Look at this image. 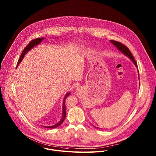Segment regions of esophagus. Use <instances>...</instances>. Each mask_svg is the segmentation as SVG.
Instances as JSON below:
<instances>
[{
	"label": "esophagus",
	"mask_w": 156,
	"mask_h": 156,
	"mask_svg": "<svg viewBox=\"0 0 156 156\" xmlns=\"http://www.w3.org/2000/svg\"><path fill=\"white\" fill-rule=\"evenodd\" d=\"M80 90H81L80 86H77L76 88V92H79Z\"/></svg>",
	"instance_id": "obj_1"
}]
</instances>
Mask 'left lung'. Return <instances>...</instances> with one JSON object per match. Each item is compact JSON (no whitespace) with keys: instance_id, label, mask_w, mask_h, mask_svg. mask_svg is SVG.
Masks as SVG:
<instances>
[{"instance_id":"1","label":"left lung","mask_w":156,"mask_h":156,"mask_svg":"<svg viewBox=\"0 0 156 156\" xmlns=\"http://www.w3.org/2000/svg\"><path fill=\"white\" fill-rule=\"evenodd\" d=\"M110 41L120 52H121L123 54H124L125 56L128 57L133 62V63L135 65V66H136V68L138 67V65L136 63V62L135 61V60L134 57H133L132 54L131 53V52L129 51V50L128 49V48L127 47H126L125 46L123 45V44H122V43H120L119 42L113 41V40H110ZM137 70H138V78H139L138 79L140 80V75H139L138 69H137ZM139 84H140V83H139ZM94 127L96 128H98V127H96V126H94Z\"/></svg>"}]
</instances>
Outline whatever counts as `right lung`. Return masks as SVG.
<instances>
[{
  "instance_id": "right-lung-1",
  "label": "right lung",
  "mask_w": 156,
  "mask_h": 156,
  "mask_svg": "<svg viewBox=\"0 0 156 156\" xmlns=\"http://www.w3.org/2000/svg\"><path fill=\"white\" fill-rule=\"evenodd\" d=\"M46 37H41V38H37L36 39H34V40H32L27 45V46L24 49V50L23 51V52H22V54L20 57V59L17 63V65H16V67L19 65V64L20 63V62L22 61V60L23 59L25 54L28 52L30 51H31L33 48H34L35 46H37V45H39V44L40 43H41V42L44 40L45 39ZM70 92H69L66 93L64 97V99H63V105H62V118L60 119V120L57 122V123H55V125H52V126H42L44 127L45 128H56V127H58V126H60L64 121L65 117H66V109H65V99L66 98L68 97V96H69L70 94Z\"/></svg>"
}]
</instances>
